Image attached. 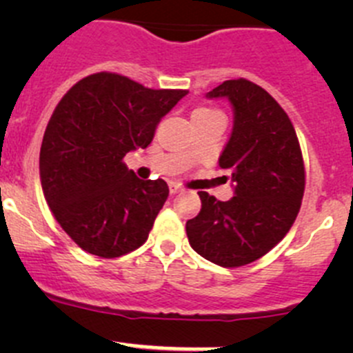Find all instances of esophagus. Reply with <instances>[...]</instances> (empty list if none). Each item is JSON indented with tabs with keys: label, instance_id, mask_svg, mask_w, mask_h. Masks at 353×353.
Listing matches in <instances>:
<instances>
[{
	"label": "esophagus",
	"instance_id": "obj_1",
	"mask_svg": "<svg viewBox=\"0 0 353 353\" xmlns=\"http://www.w3.org/2000/svg\"><path fill=\"white\" fill-rule=\"evenodd\" d=\"M169 191H170V194H172V196H176V194H179V193H183V188L179 186V184H176V183H170L169 184Z\"/></svg>",
	"mask_w": 353,
	"mask_h": 353
}]
</instances>
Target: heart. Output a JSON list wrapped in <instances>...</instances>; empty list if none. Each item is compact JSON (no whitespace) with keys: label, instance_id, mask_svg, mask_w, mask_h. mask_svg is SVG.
I'll list each match as a JSON object with an SVG mask.
<instances>
[{"label":"heart","instance_id":"b5f03b06","mask_svg":"<svg viewBox=\"0 0 353 353\" xmlns=\"http://www.w3.org/2000/svg\"><path fill=\"white\" fill-rule=\"evenodd\" d=\"M212 112H216V110H213V109H196L193 114H212Z\"/></svg>","mask_w":353,"mask_h":353}]
</instances>
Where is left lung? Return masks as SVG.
Returning <instances> with one entry per match:
<instances>
[{"instance_id":"left-lung-1","label":"left lung","mask_w":353,"mask_h":353,"mask_svg":"<svg viewBox=\"0 0 353 353\" xmlns=\"http://www.w3.org/2000/svg\"><path fill=\"white\" fill-rule=\"evenodd\" d=\"M206 97L229 99L234 109L232 133L219 159L234 196L219 201L199 191L201 210L186 222V234L199 256L237 268L265 256L290 230L304 196V160L287 112L265 88L239 78Z\"/></svg>"}]
</instances>
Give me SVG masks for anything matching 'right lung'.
Masks as SVG:
<instances>
[{"label": "right lung", "instance_id": "add662e5", "mask_svg": "<svg viewBox=\"0 0 353 353\" xmlns=\"http://www.w3.org/2000/svg\"><path fill=\"white\" fill-rule=\"evenodd\" d=\"M186 94L101 71L81 78L56 105L39 159L42 193L83 251L119 258L148 239L169 186L138 179L123 159L152 143L157 124Z\"/></svg>", "mask_w": 353, "mask_h": 353}]
</instances>
